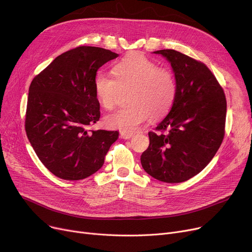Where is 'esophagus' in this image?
<instances>
[{"mask_svg":"<svg viewBox=\"0 0 252 252\" xmlns=\"http://www.w3.org/2000/svg\"><path fill=\"white\" fill-rule=\"evenodd\" d=\"M133 133H128V132H121L120 133V136L123 138V139H130L131 137H133Z\"/></svg>","mask_w":252,"mask_h":252,"instance_id":"1","label":"esophagus"}]
</instances>
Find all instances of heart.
I'll return each mask as SVG.
<instances>
[{
	"label": "heart",
	"mask_w": 252,
	"mask_h": 252,
	"mask_svg": "<svg viewBox=\"0 0 252 252\" xmlns=\"http://www.w3.org/2000/svg\"><path fill=\"white\" fill-rule=\"evenodd\" d=\"M114 75L98 72L94 80L96 99L108 111L117 106L122 93L129 92V107L108 115L105 123L110 128L133 132L149 117L159 119L168 113L177 96V82L173 73L132 52L114 66Z\"/></svg>",
	"instance_id": "b5f03b06"
}]
</instances>
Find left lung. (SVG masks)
<instances>
[{
  "label": "left lung",
  "mask_w": 252,
  "mask_h": 252,
  "mask_svg": "<svg viewBox=\"0 0 252 252\" xmlns=\"http://www.w3.org/2000/svg\"><path fill=\"white\" fill-rule=\"evenodd\" d=\"M154 53L170 63L177 96L166 117L148 132L149 146L140 160L152 178L177 184L198 175L218 151L225 135L227 102L205 63L173 49Z\"/></svg>",
  "instance_id": "1"
}]
</instances>
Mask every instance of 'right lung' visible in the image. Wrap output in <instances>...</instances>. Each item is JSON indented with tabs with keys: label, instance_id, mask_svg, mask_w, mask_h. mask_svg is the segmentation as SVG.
<instances>
[{
	"label": "right lung",
	"instance_id": "right-lung-1",
	"mask_svg": "<svg viewBox=\"0 0 252 252\" xmlns=\"http://www.w3.org/2000/svg\"><path fill=\"white\" fill-rule=\"evenodd\" d=\"M119 55L94 46H79L38 73L29 87L25 130L44 166L57 178L86 179L104 164L118 131L91 130L99 121L94 90L98 69Z\"/></svg>",
	"mask_w": 252,
	"mask_h": 252
}]
</instances>
